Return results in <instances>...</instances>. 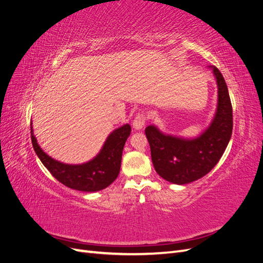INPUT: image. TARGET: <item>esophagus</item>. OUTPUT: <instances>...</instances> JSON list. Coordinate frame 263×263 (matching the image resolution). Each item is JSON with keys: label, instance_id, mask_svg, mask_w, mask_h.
I'll return each mask as SVG.
<instances>
[{"label": "esophagus", "instance_id": "obj_1", "mask_svg": "<svg viewBox=\"0 0 263 263\" xmlns=\"http://www.w3.org/2000/svg\"><path fill=\"white\" fill-rule=\"evenodd\" d=\"M146 124V116L144 114H138L133 121V127L136 130H140Z\"/></svg>", "mask_w": 263, "mask_h": 263}]
</instances>
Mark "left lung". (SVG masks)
Segmentation results:
<instances>
[{
  "label": "left lung",
  "instance_id": "8db88e82",
  "mask_svg": "<svg viewBox=\"0 0 263 263\" xmlns=\"http://www.w3.org/2000/svg\"><path fill=\"white\" fill-rule=\"evenodd\" d=\"M210 68L217 83V108L210 126L200 136H173L155 125L145 129L155 170L174 184H187L206 176L217 164L232 137L233 107L225 79L216 67Z\"/></svg>",
  "mask_w": 263,
  "mask_h": 263
}]
</instances>
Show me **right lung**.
I'll use <instances>...</instances> for the list:
<instances>
[{
  "label": "right lung",
  "instance_id": "right-lung-1",
  "mask_svg": "<svg viewBox=\"0 0 263 263\" xmlns=\"http://www.w3.org/2000/svg\"><path fill=\"white\" fill-rule=\"evenodd\" d=\"M132 132L125 124L108 135L100 153L92 160L81 164H68L54 160L38 145L30 123L31 144L38 158L52 176L63 185L82 192H97L116 180L121 170L125 142Z\"/></svg>",
  "mask_w": 263,
  "mask_h": 263
}]
</instances>
